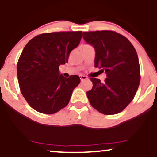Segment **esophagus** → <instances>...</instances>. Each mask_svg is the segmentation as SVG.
Segmentation results:
<instances>
[{
  "instance_id": "obj_1",
  "label": "esophagus",
  "mask_w": 157,
  "mask_h": 157,
  "mask_svg": "<svg viewBox=\"0 0 157 157\" xmlns=\"http://www.w3.org/2000/svg\"><path fill=\"white\" fill-rule=\"evenodd\" d=\"M80 77L81 81H83V80H87V79H88V77H86V76H85V75H80Z\"/></svg>"
}]
</instances>
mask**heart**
<instances>
[{
    "label": "heart",
    "mask_w": 157,
    "mask_h": 157,
    "mask_svg": "<svg viewBox=\"0 0 157 157\" xmlns=\"http://www.w3.org/2000/svg\"><path fill=\"white\" fill-rule=\"evenodd\" d=\"M84 46H88V45H84Z\"/></svg>",
    "instance_id": "heart-1"
}]
</instances>
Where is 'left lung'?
Masks as SVG:
<instances>
[{
  "mask_svg": "<svg viewBox=\"0 0 157 157\" xmlns=\"http://www.w3.org/2000/svg\"><path fill=\"white\" fill-rule=\"evenodd\" d=\"M82 37L94 48V67L107 77L103 82L90 79L93 87L86 93L90 104L106 115L121 112L132 101L140 85L136 50L125 37L113 31L82 32Z\"/></svg>",
  "mask_w": 157,
  "mask_h": 157,
  "instance_id": "1",
  "label": "left lung"
}]
</instances>
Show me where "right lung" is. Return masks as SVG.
I'll return each mask as SVG.
<instances>
[{
	"label": "right lung",
	"instance_id": "1",
	"mask_svg": "<svg viewBox=\"0 0 157 157\" xmlns=\"http://www.w3.org/2000/svg\"><path fill=\"white\" fill-rule=\"evenodd\" d=\"M81 37L80 31L52 32L36 36L26 45L17 75L21 93L32 109L52 114L68 105L80 79L77 75L63 77L59 66L68 63Z\"/></svg>",
	"mask_w": 157,
	"mask_h": 157
}]
</instances>
